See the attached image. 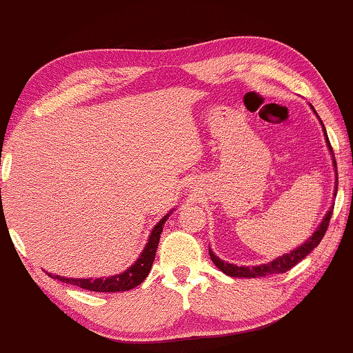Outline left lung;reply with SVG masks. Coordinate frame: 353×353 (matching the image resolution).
<instances>
[{"mask_svg": "<svg viewBox=\"0 0 353 353\" xmlns=\"http://www.w3.org/2000/svg\"><path fill=\"white\" fill-rule=\"evenodd\" d=\"M321 124H323V121H321ZM323 128H324V124H323ZM324 136H325V142H327L330 152H332V147H330L325 128H324ZM334 167H337L336 159H334ZM336 185H339V180ZM336 194H337V186H336ZM332 211H334V208H330V211H327V214H325L323 223H321V225L317 228L316 232L312 234L311 239H307V241L304 242L301 247H298L296 250L290 252V254L278 256L276 260H273V262H270V263L256 265V267H237V265L228 263V262H224V260L217 259V256L212 254L211 250H210V256H211L212 262H214L216 267L229 276L256 278V276H268V275H278V273H285V272H288V270L293 268L294 265H298L299 262H301L303 259H306V256L310 255L317 245H319V242L323 241L325 230H327V228H329V221H330V216H332Z\"/></svg>", "mask_w": 353, "mask_h": 353, "instance_id": "obj_1", "label": "left lung"}]
</instances>
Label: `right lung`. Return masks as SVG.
Wrapping results in <instances>:
<instances>
[{
  "label": "right lung",
  "mask_w": 353,
  "mask_h": 353,
  "mask_svg": "<svg viewBox=\"0 0 353 353\" xmlns=\"http://www.w3.org/2000/svg\"><path fill=\"white\" fill-rule=\"evenodd\" d=\"M168 219V216H165L159 224L155 225L154 230H152L149 242H147L145 249L141 254V256L137 259V262L125 270L124 273L116 276H110V278H97V280H91V278H65V276H52L50 273L47 275L52 278H57V280L68 283V285H75L80 286L83 290H90V291H98V293H116V291H128L136 288V286L141 285V283L145 280V276L149 275L152 263L155 260V252L157 247H159V241H160V234L163 230V224L165 221Z\"/></svg>",
  "instance_id": "add662e5"
}]
</instances>
